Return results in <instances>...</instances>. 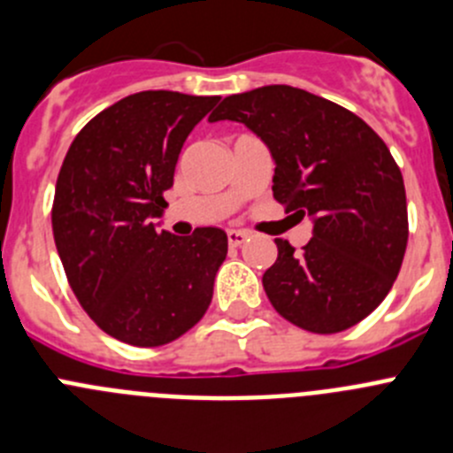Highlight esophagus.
I'll return each mask as SVG.
<instances>
[{"instance_id": "obj_1", "label": "esophagus", "mask_w": 453, "mask_h": 453, "mask_svg": "<svg viewBox=\"0 0 453 453\" xmlns=\"http://www.w3.org/2000/svg\"><path fill=\"white\" fill-rule=\"evenodd\" d=\"M248 239V232H243V230H227V243H230L232 248H236V246H241V243H243V241Z\"/></svg>"}]
</instances>
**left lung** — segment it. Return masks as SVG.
I'll list each match as a JSON object with an SVG mask.
<instances>
[{"label": "left lung", "mask_w": 453, "mask_h": 453, "mask_svg": "<svg viewBox=\"0 0 453 453\" xmlns=\"http://www.w3.org/2000/svg\"><path fill=\"white\" fill-rule=\"evenodd\" d=\"M236 120L268 145L273 194L312 219L302 252L274 239L264 290L279 315L317 335L346 331L382 303L409 239L403 172L382 138L349 109L288 84L227 96L210 122Z\"/></svg>", "instance_id": "left-lung-1"}]
</instances>
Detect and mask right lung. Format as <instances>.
<instances>
[{
  "mask_svg": "<svg viewBox=\"0 0 453 453\" xmlns=\"http://www.w3.org/2000/svg\"><path fill=\"white\" fill-rule=\"evenodd\" d=\"M219 96L141 91L82 127L55 183L53 236L80 306L131 346L179 340L205 315L227 234L156 230L189 131Z\"/></svg>",
  "mask_w": 453,
  "mask_h": 453,
  "instance_id": "obj_1",
  "label": "right lung"
}]
</instances>
